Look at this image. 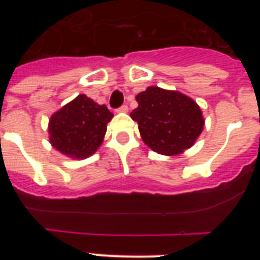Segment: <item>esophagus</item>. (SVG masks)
I'll use <instances>...</instances> for the list:
<instances>
[{"instance_id":"34e87169","label":"esophagus","mask_w":260,"mask_h":260,"mask_svg":"<svg viewBox=\"0 0 260 260\" xmlns=\"http://www.w3.org/2000/svg\"><path fill=\"white\" fill-rule=\"evenodd\" d=\"M127 110H128V107H127V105L123 104V105H121V107H119L118 109H117V112H119V113H126Z\"/></svg>"}]
</instances>
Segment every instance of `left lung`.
Instances as JSON below:
<instances>
[{"label": "left lung", "mask_w": 260, "mask_h": 260, "mask_svg": "<svg viewBox=\"0 0 260 260\" xmlns=\"http://www.w3.org/2000/svg\"><path fill=\"white\" fill-rule=\"evenodd\" d=\"M138 108L130 113L144 143L161 155H178L190 148L203 132L199 105L178 91L148 87L137 95Z\"/></svg>", "instance_id": "8db88e82"}]
</instances>
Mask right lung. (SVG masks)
I'll return each instance as SVG.
<instances>
[{"mask_svg":"<svg viewBox=\"0 0 260 260\" xmlns=\"http://www.w3.org/2000/svg\"><path fill=\"white\" fill-rule=\"evenodd\" d=\"M113 113L86 95L57 110L49 119V142L57 151L73 158L93 155L103 143Z\"/></svg>","mask_w":260,"mask_h":260,"instance_id":"obj_1","label":"right lung"}]
</instances>
